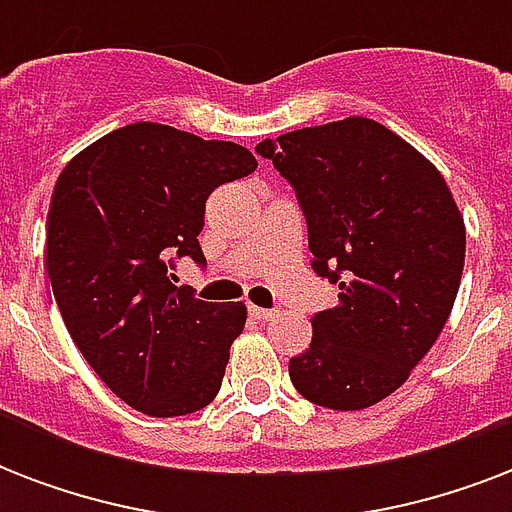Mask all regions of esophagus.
I'll list each match as a JSON object with an SVG mask.
<instances>
[{
	"label": "esophagus",
	"instance_id": "34e87169",
	"mask_svg": "<svg viewBox=\"0 0 512 512\" xmlns=\"http://www.w3.org/2000/svg\"><path fill=\"white\" fill-rule=\"evenodd\" d=\"M249 316L257 321H271L276 319V311H271V308H260V305H252L249 303Z\"/></svg>",
	"mask_w": 512,
	"mask_h": 512
}]
</instances>
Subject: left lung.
Listing matches in <instances>:
<instances>
[{
    "label": "left lung",
    "instance_id": "8db88e82",
    "mask_svg": "<svg viewBox=\"0 0 512 512\" xmlns=\"http://www.w3.org/2000/svg\"><path fill=\"white\" fill-rule=\"evenodd\" d=\"M257 154L287 177L308 223L313 271L340 303L311 319L289 358L297 393L356 412L388 398L433 348L460 289L465 223L441 172L374 119L287 132Z\"/></svg>",
    "mask_w": 512,
    "mask_h": 512
}]
</instances>
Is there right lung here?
<instances>
[{
	"label": "right lung",
	"instance_id": "1",
	"mask_svg": "<svg viewBox=\"0 0 512 512\" xmlns=\"http://www.w3.org/2000/svg\"><path fill=\"white\" fill-rule=\"evenodd\" d=\"M244 146L135 122L76 154L47 212V273L76 348L124 404L180 417L212 404L244 303H204L172 284L180 257L204 265V204L255 172Z\"/></svg>",
	"mask_w": 512,
	"mask_h": 512
}]
</instances>
